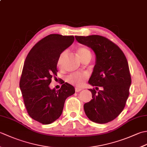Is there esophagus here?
<instances>
[{"label": "esophagus", "mask_w": 147, "mask_h": 147, "mask_svg": "<svg viewBox=\"0 0 147 147\" xmlns=\"http://www.w3.org/2000/svg\"><path fill=\"white\" fill-rule=\"evenodd\" d=\"M82 90V88H78V87H76V88H75V91H76V92H80Z\"/></svg>", "instance_id": "34e87169"}]
</instances>
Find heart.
Returning <instances> with one entry per match:
<instances>
[{
	"mask_svg": "<svg viewBox=\"0 0 147 147\" xmlns=\"http://www.w3.org/2000/svg\"><path fill=\"white\" fill-rule=\"evenodd\" d=\"M76 52L82 61L86 57H91V52H90L88 49L85 47H78L76 48ZM64 56V52L61 53V55H59L57 61V65L59 67H61ZM88 74L87 73H74L71 74L67 78V81L69 83L72 84V85L80 86L83 85L84 82H85V80L88 78Z\"/></svg>",
	"mask_w": 147,
	"mask_h": 147,
	"instance_id": "obj_1",
	"label": "heart"
}]
</instances>
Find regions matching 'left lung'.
I'll use <instances>...</instances> for the list:
<instances>
[{
  "mask_svg": "<svg viewBox=\"0 0 147 147\" xmlns=\"http://www.w3.org/2000/svg\"><path fill=\"white\" fill-rule=\"evenodd\" d=\"M81 44L91 48L95 54V64L88 83L92 98L84 104L90 120L104 124L116 118L125 107L131 78L126 56L111 40L100 35L75 36ZM100 87L98 92L96 90Z\"/></svg>",
  "mask_w": 147,
  "mask_h": 147,
  "instance_id": "8db88e82",
  "label": "left lung"
}]
</instances>
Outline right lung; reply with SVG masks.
Instances as JSON below:
<instances>
[{"label": "right lung", "mask_w": 147, "mask_h": 147, "mask_svg": "<svg viewBox=\"0 0 147 147\" xmlns=\"http://www.w3.org/2000/svg\"><path fill=\"white\" fill-rule=\"evenodd\" d=\"M74 40L73 36L51 34L34 45L24 61L20 82L24 105L30 116L43 124L57 120L65 99L75 93L67 83L57 90L49 86L52 78L57 76L59 55Z\"/></svg>", "instance_id": "1"}]
</instances>
